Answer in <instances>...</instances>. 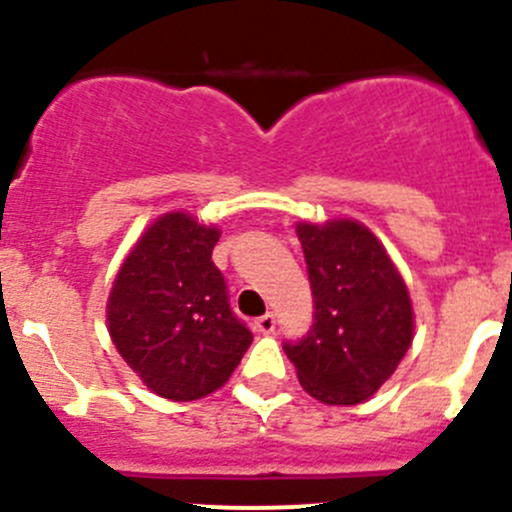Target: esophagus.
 I'll return each mask as SVG.
<instances>
[{
	"mask_svg": "<svg viewBox=\"0 0 512 512\" xmlns=\"http://www.w3.org/2000/svg\"><path fill=\"white\" fill-rule=\"evenodd\" d=\"M275 314H270V312H267V314H262V317L260 319H257V322H255V329H257V332H260V334H272V332H275Z\"/></svg>",
	"mask_w": 512,
	"mask_h": 512,
	"instance_id": "obj_1",
	"label": "esophagus"
}]
</instances>
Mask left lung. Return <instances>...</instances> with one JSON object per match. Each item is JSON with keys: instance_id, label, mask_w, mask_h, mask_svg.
I'll return each mask as SVG.
<instances>
[{"instance_id": "left-lung-1", "label": "left lung", "mask_w": 512, "mask_h": 512, "mask_svg": "<svg viewBox=\"0 0 512 512\" xmlns=\"http://www.w3.org/2000/svg\"><path fill=\"white\" fill-rule=\"evenodd\" d=\"M314 322L285 354L309 396L354 406L374 396L414 339V309L404 277L369 227L356 220L299 223Z\"/></svg>"}]
</instances>
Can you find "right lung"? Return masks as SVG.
<instances>
[{
  "mask_svg": "<svg viewBox=\"0 0 512 512\" xmlns=\"http://www.w3.org/2000/svg\"><path fill=\"white\" fill-rule=\"evenodd\" d=\"M215 225L165 213L123 260L106 304L118 354L153 394L195 401L232 376L252 344L213 262Z\"/></svg>",
  "mask_w": 512,
  "mask_h": 512,
  "instance_id": "obj_1",
  "label": "right lung"
}]
</instances>
